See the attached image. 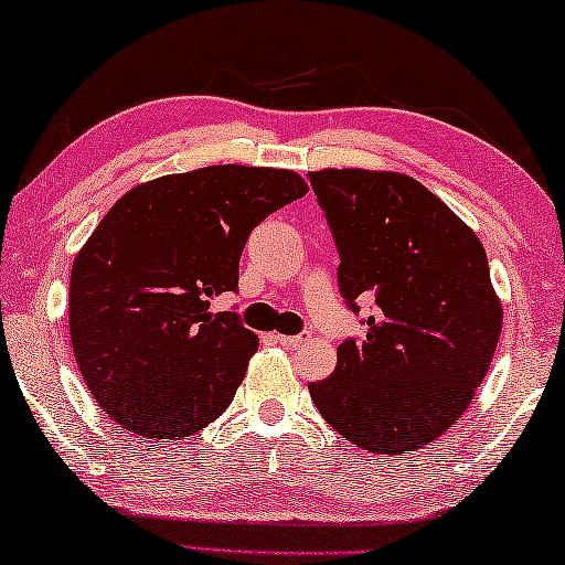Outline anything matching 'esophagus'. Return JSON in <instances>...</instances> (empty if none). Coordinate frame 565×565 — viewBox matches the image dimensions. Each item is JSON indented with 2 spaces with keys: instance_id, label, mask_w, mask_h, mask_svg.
Returning <instances> with one entry per match:
<instances>
[{
  "instance_id": "34e87169",
  "label": "esophagus",
  "mask_w": 565,
  "mask_h": 565,
  "mask_svg": "<svg viewBox=\"0 0 565 565\" xmlns=\"http://www.w3.org/2000/svg\"><path fill=\"white\" fill-rule=\"evenodd\" d=\"M275 340H277V343L288 345V348H300V345L308 343L310 335H308V332H300V335H275Z\"/></svg>"
}]
</instances>
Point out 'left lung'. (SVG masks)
<instances>
[{"label":"left lung","instance_id":"1","mask_svg":"<svg viewBox=\"0 0 565 565\" xmlns=\"http://www.w3.org/2000/svg\"><path fill=\"white\" fill-rule=\"evenodd\" d=\"M310 184L335 237L348 308L375 302L365 338L340 343L332 375L310 383L312 403L375 456L425 448L466 413L501 338L486 249L408 174L330 168L310 172Z\"/></svg>","mask_w":565,"mask_h":565}]
</instances>
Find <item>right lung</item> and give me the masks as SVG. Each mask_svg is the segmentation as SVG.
I'll return each instance as SVG.
<instances>
[{
  "instance_id": "1",
  "label": "right lung",
  "mask_w": 565,
  "mask_h": 565,
  "mask_svg": "<svg viewBox=\"0 0 565 565\" xmlns=\"http://www.w3.org/2000/svg\"><path fill=\"white\" fill-rule=\"evenodd\" d=\"M308 192L298 172L212 164L125 192L74 257L70 335L89 393L119 428L180 440L220 418L257 335L235 292L255 225Z\"/></svg>"
}]
</instances>
